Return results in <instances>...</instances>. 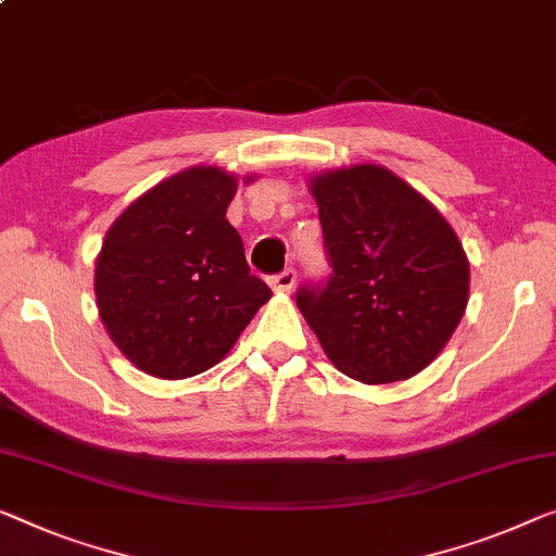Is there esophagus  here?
I'll return each mask as SVG.
<instances>
[{
    "label": "esophagus",
    "mask_w": 556,
    "mask_h": 556,
    "mask_svg": "<svg viewBox=\"0 0 556 556\" xmlns=\"http://www.w3.org/2000/svg\"><path fill=\"white\" fill-rule=\"evenodd\" d=\"M269 285H271V289H275V292H289V289L296 285V271L292 267L281 269L279 275L269 277Z\"/></svg>",
    "instance_id": "1"
}]
</instances>
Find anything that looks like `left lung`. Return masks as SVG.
<instances>
[{
  "instance_id": "left-lung-1",
  "label": "left lung",
  "mask_w": 556,
  "mask_h": 556,
  "mask_svg": "<svg viewBox=\"0 0 556 556\" xmlns=\"http://www.w3.org/2000/svg\"><path fill=\"white\" fill-rule=\"evenodd\" d=\"M329 277L306 281L296 306L339 371L364 384L409 379L457 329L469 262L425 197L375 164L319 174Z\"/></svg>"
}]
</instances>
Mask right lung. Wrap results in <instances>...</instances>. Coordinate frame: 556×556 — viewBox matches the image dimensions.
I'll list each match as a JSON object with an SVG mask.
<instances>
[{
	"mask_svg": "<svg viewBox=\"0 0 556 556\" xmlns=\"http://www.w3.org/2000/svg\"><path fill=\"white\" fill-rule=\"evenodd\" d=\"M235 192L229 174L192 167L149 189L106 231L94 271L99 317L147 375H202L271 296L227 219Z\"/></svg>",
	"mask_w": 556,
	"mask_h": 556,
	"instance_id": "1",
	"label": "right lung"
}]
</instances>
